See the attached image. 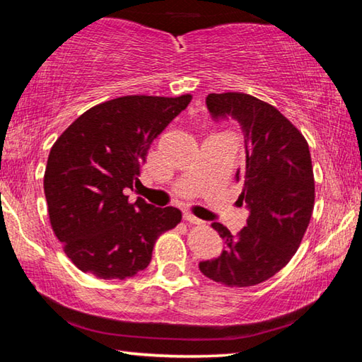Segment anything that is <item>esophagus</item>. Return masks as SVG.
Returning <instances> with one entry per match:
<instances>
[{
  "label": "esophagus",
  "instance_id": "1",
  "mask_svg": "<svg viewBox=\"0 0 362 362\" xmlns=\"http://www.w3.org/2000/svg\"><path fill=\"white\" fill-rule=\"evenodd\" d=\"M183 218H185L188 223H194V225H201V223H204L203 220H199L198 217H194L193 214H189V212H185V214H183Z\"/></svg>",
  "mask_w": 362,
  "mask_h": 362
}]
</instances>
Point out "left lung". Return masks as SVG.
<instances>
[{
	"label": "left lung",
	"mask_w": 362,
	"mask_h": 362,
	"mask_svg": "<svg viewBox=\"0 0 362 362\" xmlns=\"http://www.w3.org/2000/svg\"><path fill=\"white\" fill-rule=\"evenodd\" d=\"M206 105L216 121L240 122L246 145L241 204L247 225L233 236L222 223L212 228L223 240L222 254L199 262V269L228 287L260 284L284 268L302 243L315 207V177L305 137L279 110L243 93L209 94Z\"/></svg>",
	"instance_id": "left-lung-1"
}]
</instances>
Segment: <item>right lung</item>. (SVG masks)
Masks as SVG:
<instances>
[{
	"label": "right lung",
	"instance_id": "obj_1",
	"mask_svg": "<svg viewBox=\"0 0 362 362\" xmlns=\"http://www.w3.org/2000/svg\"><path fill=\"white\" fill-rule=\"evenodd\" d=\"M192 95H124L84 112L52 145L45 173L49 220L69 259L100 279L136 276L159 235L182 220L177 207H155L126 188L159 134Z\"/></svg>",
	"mask_w": 362,
	"mask_h": 362
}]
</instances>
